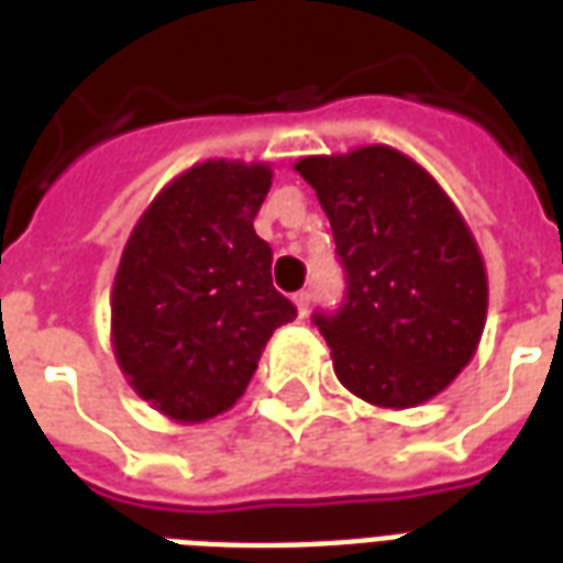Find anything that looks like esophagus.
Returning <instances> with one entry per match:
<instances>
[{"label":"esophagus","mask_w":563,"mask_h":563,"mask_svg":"<svg viewBox=\"0 0 563 563\" xmlns=\"http://www.w3.org/2000/svg\"><path fill=\"white\" fill-rule=\"evenodd\" d=\"M310 298H313V295L307 292V289L295 292V307H298V313H301V317H307V310H310Z\"/></svg>","instance_id":"esophagus-1"}]
</instances>
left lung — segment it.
I'll return each mask as SVG.
<instances>
[{
    "instance_id": "1",
    "label": "left lung",
    "mask_w": 563,
    "mask_h": 563,
    "mask_svg": "<svg viewBox=\"0 0 563 563\" xmlns=\"http://www.w3.org/2000/svg\"><path fill=\"white\" fill-rule=\"evenodd\" d=\"M295 172L331 222L346 292L313 322L334 374L362 401L416 407L459 377L483 338L479 246L431 174L383 144L307 156Z\"/></svg>"
}]
</instances>
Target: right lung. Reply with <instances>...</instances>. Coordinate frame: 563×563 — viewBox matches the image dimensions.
Wrapping results in <instances>:
<instances>
[{"mask_svg": "<svg viewBox=\"0 0 563 563\" xmlns=\"http://www.w3.org/2000/svg\"><path fill=\"white\" fill-rule=\"evenodd\" d=\"M268 189L265 162H201L129 234L111 292L114 355L129 386L177 422L229 410L274 329L298 317L253 229Z\"/></svg>", "mask_w": 563, "mask_h": 563, "instance_id": "add662e5", "label": "right lung"}]
</instances>
